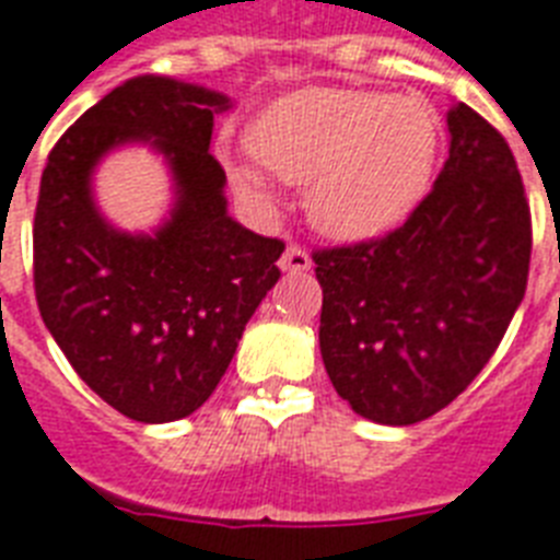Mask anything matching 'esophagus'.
<instances>
[{
	"label": "esophagus",
	"mask_w": 560,
	"mask_h": 560,
	"mask_svg": "<svg viewBox=\"0 0 560 560\" xmlns=\"http://www.w3.org/2000/svg\"><path fill=\"white\" fill-rule=\"evenodd\" d=\"M280 268H283V271H289V275H303V271H308V268H312V257L303 252L301 245H289L283 257H280Z\"/></svg>",
	"instance_id": "1"
}]
</instances>
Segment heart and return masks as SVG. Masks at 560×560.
Segmentation results:
<instances>
[{
	"label": "heart",
	"instance_id": "heart-1",
	"mask_svg": "<svg viewBox=\"0 0 560 560\" xmlns=\"http://www.w3.org/2000/svg\"><path fill=\"white\" fill-rule=\"evenodd\" d=\"M440 115L416 95L312 86L271 103L248 127V153L285 185H306L308 222L338 243L399 228L428 194L440 153ZM236 190L271 202L266 176L231 164Z\"/></svg>",
	"mask_w": 560,
	"mask_h": 560
}]
</instances>
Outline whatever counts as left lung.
Returning <instances> with one entry per match:
<instances>
[{
	"mask_svg": "<svg viewBox=\"0 0 560 560\" xmlns=\"http://www.w3.org/2000/svg\"><path fill=\"white\" fill-rule=\"evenodd\" d=\"M448 132V161L405 225L312 257L326 373L370 422L401 428L448 407L526 292L532 219L506 138L465 103Z\"/></svg>",
	"mask_w": 560,
	"mask_h": 560,
	"instance_id": "left-lung-1",
	"label": "left lung"
}]
</instances>
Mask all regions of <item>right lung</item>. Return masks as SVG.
Wrapping results in <instances>:
<instances>
[{"mask_svg":"<svg viewBox=\"0 0 560 560\" xmlns=\"http://www.w3.org/2000/svg\"><path fill=\"white\" fill-rule=\"evenodd\" d=\"M231 97L141 74L86 109L54 144L34 213V292L74 373L144 424L208 401L268 289L285 245L228 217L225 170L210 150ZM124 143L153 145L174 176V208L153 235L96 210L91 176Z\"/></svg>","mask_w":560,"mask_h":560,"instance_id":"1","label":"right lung"}]
</instances>
